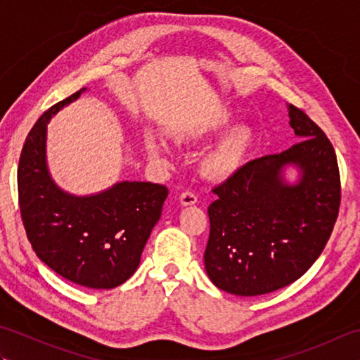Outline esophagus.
<instances>
[{
    "label": "esophagus",
    "mask_w": 360,
    "mask_h": 360,
    "mask_svg": "<svg viewBox=\"0 0 360 360\" xmlns=\"http://www.w3.org/2000/svg\"><path fill=\"white\" fill-rule=\"evenodd\" d=\"M179 202L181 205H192L198 202V196L192 190H186V192H182L179 195Z\"/></svg>",
    "instance_id": "1"
}]
</instances>
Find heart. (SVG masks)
Listing matches in <instances>:
<instances>
[{"instance_id": "obj_1", "label": "heart", "mask_w": 360, "mask_h": 360, "mask_svg": "<svg viewBox=\"0 0 360 360\" xmlns=\"http://www.w3.org/2000/svg\"><path fill=\"white\" fill-rule=\"evenodd\" d=\"M204 131H207V129H204ZM248 145L249 136L246 133L236 131L231 136H227L226 139L213 150L212 155L205 159V173L212 176V178H226V176L232 174L236 170V167L241 164L244 155H246ZM150 153L151 156L160 158L164 153V143L151 142Z\"/></svg>"}]
</instances>
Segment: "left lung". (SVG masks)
<instances>
[{"label": "left lung", "instance_id": "8db88e82", "mask_svg": "<svg viewBox=\"0 0 360 360\" xmlns=\"http://www.w3.org/2000/svg\"><path fill=\"white\" fill-rule=\"evenodd\" d=\"M300 137L277 155L252 159L213 187L205 272L235 295L269 294L298 280L322 254L338 221L340 173L333 143L303 110L289 105ZM302 178L282 181L286 165Z\"/></svg>", "mask_w": 360, "mask_h": 360}]
</instances>
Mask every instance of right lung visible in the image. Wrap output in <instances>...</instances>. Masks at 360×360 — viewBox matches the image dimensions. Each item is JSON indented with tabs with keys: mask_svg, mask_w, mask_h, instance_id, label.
I'll list each match as a JSON object with an SVG mask.
<instances>
[{
	"mask_svg": "<svg viewBox=\"0 0 360 360\" xmlns=\"http://www.w3.org/2000/svg\"><path fill=\"white\" fill-rule=\"evenodd\" d=\"M82 91L51 106L29 131L18 162V202L27 240L44 264L80 286L111 289L136 272L168 188L125 181L79 198L53 184L46 168V124Z\"/></svg>",
	"mask_w": 360,
	"mask_h": 360,
	"instance_id": "obj_1",
	"label": "right lung"
}]
</instances>
